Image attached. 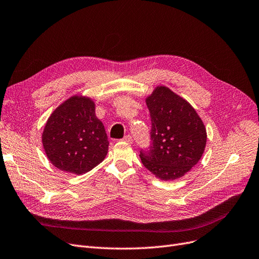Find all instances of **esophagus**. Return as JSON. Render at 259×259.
Wrapping results in <instances>:
<instances>
[{"label":"esophagus","mask_w":259,"mask_h":259,"mask_svg":"<svg viewBox=\"0 0 259 259\" xmlns=\"http://www.w3.org/2000/svg\"><path fill=\"white\" fill-rule=\"evenodd\" d=\"M122 141L123 142H126V143H129V144H131V143L133 142V140H132V137L131 136H124V138L122 139Z\"/></svg>","instance_id":"esophagus-1"}]
</instances>
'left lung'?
Segmentation results:
<instances>
[{
	"instance_id": "left-lung-1",
	"label": "left lung",
	"mask_w": 259,
	"mask_h": 259,
	"mask_svg": "<svg viewBox=\"0 0 259 259\" xmlns=\"http://www.w3.org/2000/svg\"><path fill=\"white\" fill-rule=\"evenodd\" d=\"M150 113V147L141 150L142 163L161 180L185 176L202 158L207 142L203 120L186 99L166 86L146 98Z\"/></svg>"
}]
</instances>
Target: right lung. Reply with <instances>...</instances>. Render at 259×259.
Listing matches in <instances>:
<instances>
[{"label": "right lung", "mask_w": 259, "mask_h": 259, "mask_svg": "<svg viewBox=\"0 0 259 259\" xmlns=\"http://www.w3.org/2000/svg\"><path fill=\"white\" fill-rule=\"evenodd\" d=\"M41 140L51 163L75 175L88 173L101 163L109 149L104 126L95 114V102L80 95L53 111Z\"/></svg>", "instance_id": "right-lung-1"}]
</instances>
